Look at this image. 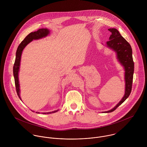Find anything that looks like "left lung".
Instances as JSON below:
<instances>
[{
	"instance_id": "obj_1",
	"label": "left lung",
	"mask_w": 147,
	"mask_h": 147,
	"mask_svg": "<svg viewBox=\"0 0 147 147\" xmlns=\"http://www.w3.org/2000/svg\"><path fill=\"white\" fill-rule=\"evenodd\" d=\"M111 34L109 37V41L106 42L107 46L117 53V58L125 69L126 89L125 94L121 101L113 109L104 113H111L114 111L119 105H121L129 96L133 82V75L134 71V63L132 58V51L129 43L121 35L117 29L111 28L108 29Z\"/></svg>"
}]
</instances>
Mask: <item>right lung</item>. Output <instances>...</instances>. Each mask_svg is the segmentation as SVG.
Returning <instances> with one entry per match:
<instances>
[{
    "instance_id": "add662e5",
    "label": "right lung",
    "mask_w": 147,
    "mask_h": 147,
    "mask_svg": "<svg viewBox=\"0 0 147 147\" xmlns=\"http://www.w3.org/2000/svg\"><path fill=\"white\" fill-rule=\"evenodd\" d=\"M49 33V30L47 28H41L38 29L36 32H32L29 33L25 38L24 40L20 43V44L19 45L16 53V59L15 62L13 65V76L15 78V83L16 86V90L17 94L19 97V98L21 100V97L20 96V85H19V78H18V73L19 71V67H20V64L21 61V54L23 49L24 47L29 43L33 41V40H38L40 38H43L44 37H46L47 36V34ZM58 110L54 111L53 112H49V113H44L43 114H49L51 113H55Z\"/></svg>"
}]
</instances>
